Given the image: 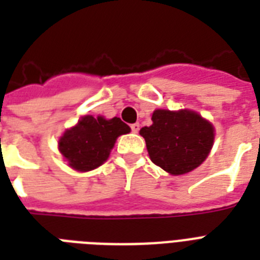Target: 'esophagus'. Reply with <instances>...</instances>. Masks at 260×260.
I'll use <instances>...</instances> for the list:
<instances>
[{"instance_id":"esophagus-1","label":"esophagus","mask_w":260,"mask_h":260,"mask_svg":"<svg viewBox=\"0 0 260 260\" xmlns=\"http://www.w3.org/2000/svg\"><path fill=\"white\" fill-rule=\"evenodd\" d=\"M131 129H132V132H134V134H138L139 129H140L139 122H135V124H132V125H131Z\"/></svg>"}]
</instances>
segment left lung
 <instances>
[{"label":"left lung","instance_id":"8db88e82","mask_svg":"<svg viewBox=\"0 0 260 260\" xmlns=\"http://www.w3.org/2000/svg\"><path fill=\"white\" fill-rule=\"evenodd\" d=\"M152 124L139 134L150 159L171 175H183L204 163L214 142L213 124L190 109H155Z\"/></svg>","mask_w":260,"mask_h":260}]
</instances>
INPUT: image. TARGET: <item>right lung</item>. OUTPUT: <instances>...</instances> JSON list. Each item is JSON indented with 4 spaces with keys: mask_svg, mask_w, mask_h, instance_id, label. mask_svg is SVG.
I'll list each match as a JSON object with an SVG mask.
<instances>
[{
    "mask_svg": "<svg viewBox=\"0 0 260 260\" xmlns=\"http://www.w3.org/2000/svg\"><path fill=\"white\" fill-rule=\"evenodd\" d=\"M129 132V126L118 117L108 120L86 114L59 138V152L71 169L86 173L104 165L118 136Z\"/></svg>",
    "mask_w": 260,
    "mask_h": 260,
    "instance_id": "obj_1",
    "label": "right lung"
}]
</instances>
